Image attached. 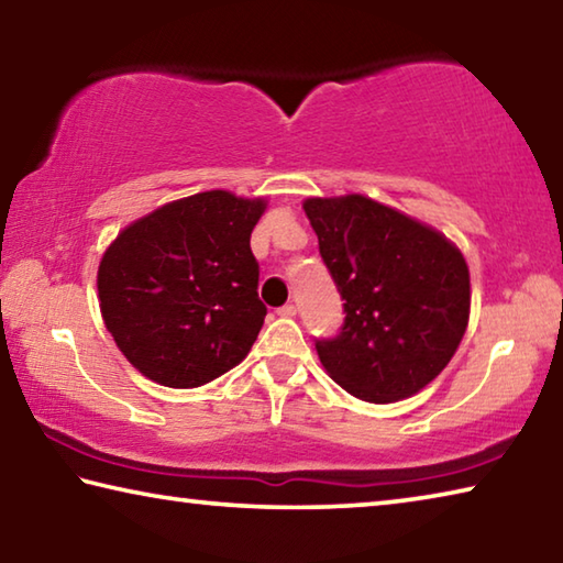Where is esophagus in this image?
Instances as JSON below:
<instances>
[{"instance_id":"esophagus-1","label":"esophagus","mask_w":563,"mask_h":563,"mask_svg":"<svg viewBox=\"0 0 563 563\" xmlns=\"http://www.w3.org/2000/svg\"><path fill=\"white\" fill-rule=\"evenodd\" d=\"M295 312H298V308H295V305H283V308H278V316L280 318H295Z\"/></svg>"}]
</instances>
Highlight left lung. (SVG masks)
<instances>
[{"label": "left lung", "mask_w": 563, "mask_h": 563, "mask_svg": "<svg viewBox=\"0 0 563 563\" xmlns=\"http://www.w3.org/2000/svg\"><path fill=\"white\" fill-rule=\"evenodd\" d=\"M345 322L316 340L325 373L365 402L412 397L442 373L470 322V268L452 241L373 198L302 203Z\"/></svg>", "instance_id": "8db88e82"}]
</instances>
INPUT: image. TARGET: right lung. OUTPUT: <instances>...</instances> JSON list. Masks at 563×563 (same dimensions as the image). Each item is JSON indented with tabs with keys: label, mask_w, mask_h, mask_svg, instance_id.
Returning <instances> with one entry per match:
<instances>
[{
	"label": "right lung",
	"mask_w": 563,
	"mask_h": 563,
	"mask_svg": "<svg viewBox=\"0 0 563 563\" xmlns=\"http://www.w3.org/2000/svg\"><path fill=\"white\" fill-rule=\"evenodd\" d=\"M263 198L206 190L156 208L103 253V325L141 375L201 387L235 367L263 328L251 233Z\"/></svg>",
	"instance_id": "1"
}]
</instances>
